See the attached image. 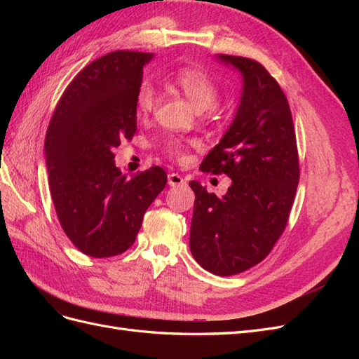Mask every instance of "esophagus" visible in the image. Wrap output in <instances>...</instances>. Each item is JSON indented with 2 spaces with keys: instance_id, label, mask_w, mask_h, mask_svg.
<instances>
[{
  "instance_id": "34e87169",
  "label": "esophagus",
  "mask_w": 359,
  "mask_h": 359,
  "mask_svg": "<svg viewBox=\"0 0 359 359\" xmlns=\"http://www.w3.org/2000/svg\"><path fill=\"white\" fill-rule=\"evenodd\" d=\"M168 184L170 187H178V186H184V184H186V180H184L180 173H169Z\"/></svg>"
}]
</instances>
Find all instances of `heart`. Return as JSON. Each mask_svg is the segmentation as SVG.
<instances>
[{"label":"heart","instance_id":"b5f03b06","mask_svg":"<svg viewBox=\"0 0 359 359\" xmlns=\"http://www.w3.org/2000/svg\"><path fill=\"white\" fill-rule=\"evenodd\" d=\"M172 85L181 91L196 111H206L219 99V90L208 74L199 69H180L172 78ZM156 93L149 83H142L136 93V111L139 115H147L154 109ZM170 154H180L181 145L175 140L168 142Z\"/></svg>","mask_w":359,"mask_h":359}]
</instances>
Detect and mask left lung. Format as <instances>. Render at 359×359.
<instances>
[{
  "instance_id": "8db88e82",
  "label": "left lung",
  "mask_w": 359,
  "mask_h": 359,
  "mask_svg": "<svg viewBox=\"0 0 359 359\" xmlns=\"http://www.w3.org/2000/svg\"><path fill=\"white\" fill-rule=\"evenodd\" d=\"M217 60L241 73L243 90L229 128L201 169L232 180L222 198L190 181L194 191L190 252L215 276L257 265L283 233L299 181L298 149L285 93L255 60Z\"/></svg>"
}]
</instances>
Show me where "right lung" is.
<instances>
[{"mask_svg":"<svg viewBox=\"0 0 359 359\" xmlns=\"http://www.w3.org/2000/svg\"><path fill=\"white\" fill-rule=\"evenodd\" d=\"M149 52L115 50L70 82L48 127L49 189L62 231L82 253L111 257L132 247L148 206L165 189L160 166L132 178L114 149L136 132V93Z\"/></svg>","mask_w":359,"mask_h":359,"instance_id":"1","label":"right lung"}]
</instances>
